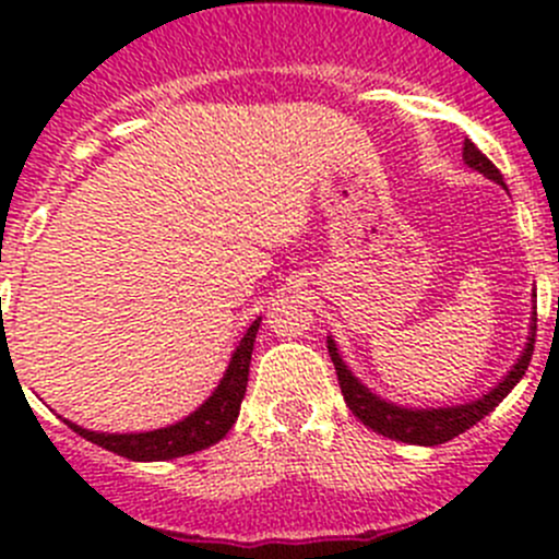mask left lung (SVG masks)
<instances>
[{"instance_id":"obj_1","label":"left lung","mask_w":559,"mask_h":559,"mask_svg":"<svg viewBox=\"0 0 559 559\" xmlns=\"http://www.w3.org/2000/svg\"><path fill=\"white\" fill-rule=\"evenodd\" d=\"M462 156H465V162L473 167V170L484 173L489 180L503 183V175H500L498 167H495L492 162H489L487 156L471 143V140H465ZM535 321L538 319H533V326H530L533 332H530L527 348H524V354L520 357V362L514 365V370H511V373L506 376L492 392L484 394L481 400H473V403L467 405H456V408L408 411V408H397V405L392 403H384V400L370 394L368 389L354 379L352 370L343 365L335 343L326 341V348H330L332 365H335L337 384H341L343 400H346L348 411H352L365 427H370V430L379 432V436L392 438V441L419 443V447H438V443H447L460 436V432L471 430V427L476 425V421H481L489 411L498 408V403L511 392V389L520 384V379L524 376V370H527L530 357H533V348H535Z\"/></svg>"}]
</instances>
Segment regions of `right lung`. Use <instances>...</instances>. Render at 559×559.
<instances>
[{
    "instance_id": "1",
    "label": "right lung",
    "mask_w": 559,
    "mask_h": 559,
    "mask_svg": "<svg viewBox=\"0 0 559 559\" xmlns=\"http://www.w3.org/2000/svg\"><path fill=\"white\" fill-rule=\"evenodd\" d=\"M259 319L248 326V332L240 341L238 352L233 354L227 373H224L222 384L216 392L200 405L191 416H186L178 425L165 427V430L154 432H132V436H105V432H88L83 427L67 425L86 441L97 443L107 452L127 456L134 462H156V460H173V456H186L202 452V449L213 447L222 441L229 430H233L235 419L240 414V403L248 386V362H251L253 337H257Z\"/></svg>"
}]
</instances>
